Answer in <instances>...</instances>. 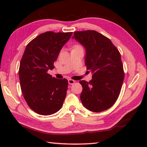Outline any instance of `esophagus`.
<instances>
[{"label":"esophagus","instance_id":"1","mask_svg":"<svg viewBox=\"0 0 147 147\" xmlns=\"http://www.w3.org/2000/svg\"><path fill=\"white\" fill-rule=\"evenodd\" d=\"M68 83L69 85H73L74 83H75V81L73 80H71V79H69L68 80Z\"/></svg>","mask_w":147,"mask_h":147}]
</instances>
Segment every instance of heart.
I'll return each mask as SVG.
<instances>
[{"label":"heart","instance_id":"obj_1","mask_svg":"<svg viewBox=\"0 0 147 147\" xmlns=\"http://www.w3.org/2000/svg\"><path fill=\"white\" fill-rule=\"evenodd\" d=\"M79 47V46H76L75 47H74V48H76V47Z\"/></svg>","mask_w":147,"mask_h":147}]
</instances>
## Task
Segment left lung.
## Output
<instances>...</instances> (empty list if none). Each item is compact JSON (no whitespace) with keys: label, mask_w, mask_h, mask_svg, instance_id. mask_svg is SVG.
Masks as SVG:
<instances>
[{"label":"left lung","mask_w":147,"mask_h":147,"mask_svg":"<svg viewBox=\"0 0 147 147\" xmlns=\"http://www.w3.org/2000/svg\"><path fill=\"white\" fill-rule=\"evenodd\" d=\"M73 38L85 47V64L93 74L90 82L80 81L82 104L92 112L107 110L117 100L123 83L120 53L110 39L94 30L75 32Z\"/></svg>","instance_id":"left-lung-1"}]
</instances>
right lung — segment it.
I'll use <instances>...</instances> for the list:
<instances>
[{
  "label": "right lung",
  "mask_w": 147,
  "mask_h": 147,
  "mask_svg": "<svg viewBox=\"0 0 147 147\" xmlns=\"http://www.w3.org/2000/svg\"><path fill=\"white\" fill-rule=\"evenodd\" d=\"M73 32L40 34L26 45L19 69L24 98L36 113L48 115L60 110L66 96L68 82L47 73Z\"/></svg>",
  "instance_id": "right-lung-1"
}]
</instances>
